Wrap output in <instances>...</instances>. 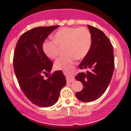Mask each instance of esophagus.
Masks as SVG:
<instances>
[{"label": "esophagus", "mask_w": 131, "mask_h": 131, "mask_svg": "<svg viewBox=\"0 0 131 131\" xmlns=\"http://www.w3.org/2000/svg\"><path fill=\"white\" fill-rule=\"evenodd\" d=\"M75 81L74 78L73 77H68L67 78V83H71V82H74Z\"/></svg>", "instance_id": "obj_1"}]
</instances>
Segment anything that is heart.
Returning a JSON list of instances; mask_svg holds the SVG:
<instances>
[{
	"label": "heart",
	"mask_w": 131,
	"mask_h": 131,
	"mask_svg": "<svg viewBox=\"0 0 131 131\" xmlns=\"http://www.w3.org/2000/svg\"><path fill=\"white\" fill-rule=\"evenodd\" d=\"M53 40H47L43 43V50L51 59H55L59 55L60 47H64L65 55L60 57L55 63L58 70L67 68L76 58H83L88 55L92 46V35L85 27H64L53 35Z\"/></svg>",
	"instance_id": "b5f03b06"
}]
</instances>
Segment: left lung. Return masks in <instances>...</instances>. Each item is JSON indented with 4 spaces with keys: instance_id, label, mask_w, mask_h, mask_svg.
Wrapping results in <instances>:
<instances>
[{
    "instance_id": "obj_1",
    "label": "left lung",
    "mask_w": 131,
    "mask_h": 131,
    "mask_svg": "<svg viewBox=\"0 0 131 131\" xmlns=\"http://www.w3.org/2000/svg\"><path fill=\"white\" fill-rule=\"evenodd\" d=\"M92 35V46L88 55L79 64L80 69H88L87 73H79L75 79L84 85L76 93L81 101L91 102L100 98L108 86L115 68L113 46L103 31L88 25Z\"/></svg>"
}]
</instances>
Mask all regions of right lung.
Instances as JSON below:
<instances>
[{"label": "right lung", "instance_id": "1", "mask_svg": "<svg viewBox=\"0 0 131 131\" xmlns=\"http://www.w3.org/2000/svg\"><path fill=\"white\" fill-rule=\"evenodd\" d=\"M58 26L37 27L26 31L19 38L14 51L13 68L20 88L33 104L40 107L55 104L67 83L61 71L50 74L53 63L42 47L47 37ZM43 74L49 75L47 79Z\"/></svg>", "mask_w": 131, "mask_h": 131}]
</instances>
